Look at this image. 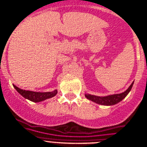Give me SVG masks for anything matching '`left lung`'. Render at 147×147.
<instances>
[{
    "mask_svg": "<svg viewBox=\"0 0 147 147\" xmlns=\"http://www.w3.org/2000/svg\"><path fill=\"white\" fill-rule=\"evenodd\" d=\"M133 83L131 84V85L126 90H125L124 92L120 94H111V95L104 96V97H100V96L93 95V94H85V97L88 100L93 101L94 103L98 104L101 105H106V106H111V105H116L127 96V94L130 92V90L132 89Z\"/></svg>",
    "mask_w": 147,
    "mask_h": 147,
    "instance_id": "1",
    "label": "left lung"
}]
</instances>
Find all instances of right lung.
<instances>
[{"label":"right lung","instance_id":"right-lung-1","mask_svg":"<svg viewBox=\"0 0 147 147\" xmlns=\"http://www.w3.org/2000/svg\"><path fill=\"white\" fill-rule=\"evenodd\" d=\"M13 86L22 97L29 100V101L36 102V103L43 101L46 99L51 98L57 94V90H54L53 91H50V92H36V91H32V90H22V89H20L18 87H16L15 85Z\"/></svg>","mask_w":147,"mask_h":147}]
</instances>
